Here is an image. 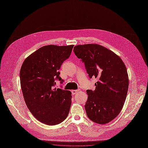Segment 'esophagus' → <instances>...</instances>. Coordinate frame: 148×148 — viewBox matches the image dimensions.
<instances>
[{
	"mask_svg": "<svg viewBox=\"0 0 148 148\" xmlns=\"http://www.w3.org/2000/svg\"><path fill=\"white\" fill-rule=\"evenodd\" d=\"M79 89H78V90H73L71 91V92H72V95H75L76 93H77L78 91H79Z\"/></svg>",
	"mask_w": 148,
	"mask_h": 148,
	"instance_id": "obj_1",
	"label": "esophagus"
}]
</instances>
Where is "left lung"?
Returning <instances> with one entry per match:
<instances>
[{
    "instance_id": "8db88e82",
    "label": "left lung",
    "mask_w": 148,
    "mask_h": 148,
    "mask_svg": "<svg viewBox=\"0 0 148 148\" xmlns=\"http://www.w3.org/2000/svg\"><path fill=\"white\" fill-rule=\"evenodd\" d=\"M74 52L84 63L89 77L99 79L95 90H87L88 99L84 107L88 117L100 125L111 122L122 110L126 98V66L113 51L98 44L76 45Z\"/></svg>"
}]
</instances>
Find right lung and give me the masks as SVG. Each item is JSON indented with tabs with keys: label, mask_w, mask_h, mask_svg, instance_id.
<instances>
[{
	"label": "right lung",
	"mask_w": 148,
	"mask_h": 148,
	"mask_svg": "<svg viewBox=\"0 0 148 148\" xmlns=\"http://www.w3.org/2000/svg\"><path fill=\"white\" fill-rule=\"evenodd\" d=\"M74 45H48L26 58L20 70V82L25 103L33 116L47 125L61 123L68 116L71 104L69 90L53 88L58 71L70 56Z\"/></svg>",
	"instance_id": "add662e5"
}]
</instances>
